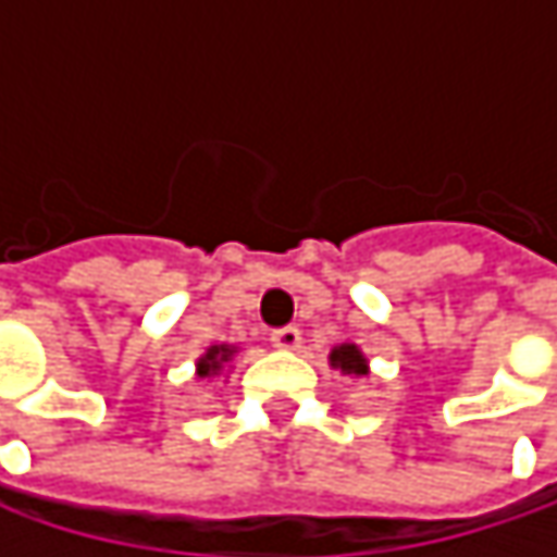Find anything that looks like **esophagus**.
<instances>
[{"mask_svg":"<svg viewBox=\"0 0 557 557\" xmlns=\"http://www.w3.org/2000/svg\"><path fill=\"white\" fill-rule=\"evenodd\" d=\"M271 342H274V348H280V351H296L302 345V335H299L296 325H286V329H277L271 335Z\"/></svg>","mask_w":557,"mask_h":557,"instance_id":"obj_1","label":"esophagus"}]
</instances>
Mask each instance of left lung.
<instances>
[{"label":"left lung","instance_id":"8db88e82","mask_svg":"<svg viewBox=\"0 0 557 557\" xmlns=\"http://www.w3.org/2000/svg\"><path fill=\"white\" fill-rule=\"evenodd\" d=\"M329 364L335 371H342L345 377H371V364L364 358V351L355 345V342H345V345H335L329 351Z\"/></svg>","mask_w":557,"mask_h":557}]
</instances>
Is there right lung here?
<instances>
[{
    "label": "right lung",
    "mask_w": 557,
    "mask_h": 557,
    "mask_svg": "<svg viewBox=\"0 0 557 557\" xmlns=\"http://www.w3.org/2000/svg\"><path fill=\"white\" fill-rule=\"evenodd\" d=\"M238 355V348L235 345H209L206 348V355L196 361V377L199 381H212V377H219L228 364H232V358Z\"/></svg>",
    "instance_id": "add662e5"
}]
</instances>
